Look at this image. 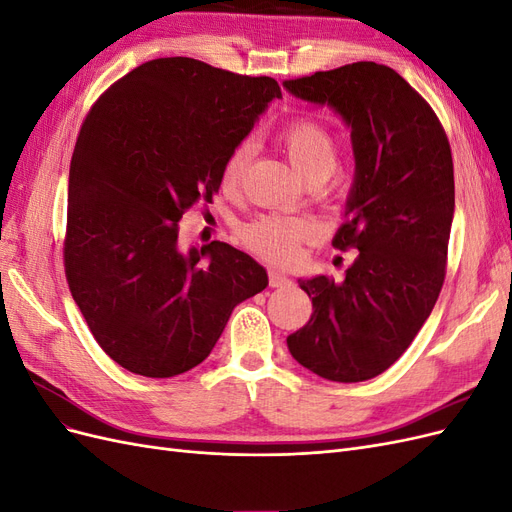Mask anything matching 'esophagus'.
<instances>
[{"instance_id": "esophagus-1", "label": "esophagus", "mask_w": 512, "mask_h": 512, "mask_svg": "<svg viewBox=\"0 0 512 512\" xmlns=\"http://www.w3.org/2000/svg\"><path fill=\"white\" fill-rule=\"evenodd\" d=\"M290 280L288 277L284 275V273H280V271H269V286L271 288H282V286H286Z\"/></svg>"}]
</instances>
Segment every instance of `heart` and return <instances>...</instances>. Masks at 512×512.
I'll return each mask as SVG.
<instances>
[{"label": "heart", "mask_w": 512, "mask_h": 512, "mask_svg": "<svg viewBox=\"0 0 512 512\" xmlns=\"http://www.w3.org/2000/svg\"><path fill=\"white\" fill-rule=\"evenodd\" d=\"M288 160L299 170L305 181L327 179L337 166V141L333 132L312 117H297L288 121L277 134ZM254 145L250 141L239 143L228 153L222 166V188L235 192L252 160ZM312 235V226L301 220L284 218H258L245 224L239 237L247 250L271 262H288L297 256L299 243Z\"/></svg>", "instance_id": "1"}]
</instances>
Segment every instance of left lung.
I'll use <instances>...</instances> for the list:
<instances>
[{"label":"left lung","instance_id":"1","mask_svg":"<svg viewBox=\"0 0 512 512\" xmlns=\"http://www.w3.org/2000/svg\"><path fill=\"white\" fill-rule=\"evenodd\" d=\"M284 87L331 106L350 128L356 170L333 245L359 252L342 282L299 280L314 312L288 350L320 378L363 382L408 350L438 301L455 213L451 145L389 66L356 61Z\"/></svg>","mask_w":512,"mask_h":512}]
</instances>
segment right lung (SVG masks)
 Wrapping results in <instances>:
<instances>
[{
	"instance_id": "right-lung-1",
	"label": "right lung",
	"mask_w": 512,
	"mask_h": 512,
	"mask_svg": "<svg viewBox=\"0 0 512 512\" xmlns=\"http://www.w3.org/2000/svg\"><path fill=\"white\" fill-rule=\"evenodd\" d=\"M273 98L271 76L162 57L87 113L70 164L66 280L100 348L132 374L173 378L203 363L232 309L267 288V271L237 247L185 254L177 239Z\"/></svg>"
}]
</instances>
